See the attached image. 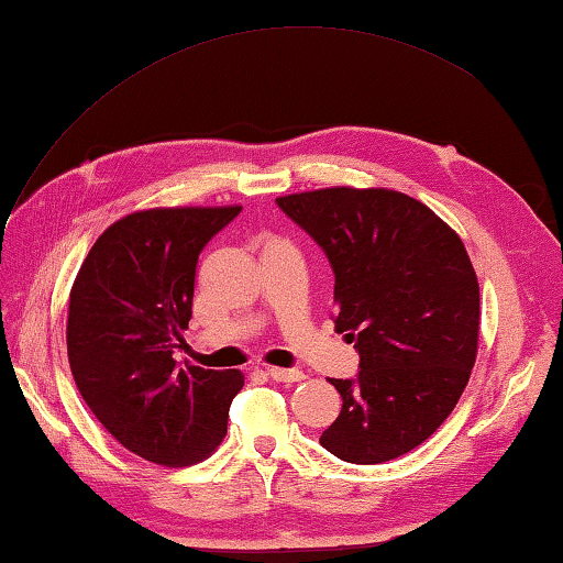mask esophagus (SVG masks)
I'll list each match as a JSON object with an SVG mask.
<instances>
[{
    "label": "esophagus",
    "mask_w": 563,
    "mask_h": 563,
    "mask_svg": "<svg viewBox=\"0 0 563 563\" xmlns=\"http://www.w3.org/2000/svg\"><path fill=\"white\" fill-rule=\"evenodd\" d=\"M268 377L275 382H302V369H285V367H268Z\"/></svg>",
    "instance_id": "1"
}]
</instances>
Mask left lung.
Listing matches in <instances>:
<instances>
[{
  "mask_svg": "<svg viewBox=\"0 0 563 563\" xmlns=\"http://www.w3.org/2000/svg\"><path fill=\"white\" fill-rule=\"evenodd\" d=\"M324 249L336 331L361 369L331 379L343 406L319 442L353 464L397 460L457 406L479 351V280L457 232L389 188L333 186L275 198Z\"/></svg>",
  "mask_w": 563,
  "mask_h": 563,
  "instance_id": "1",
  "label": "left lung"
}]
</instances>
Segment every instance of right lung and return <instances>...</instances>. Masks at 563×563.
<instances>
[{
  "label": "right lung",
  "mask_w": 563,
  "mask_h": 563,
  "mask_svg": "<svg viewBox=\"0 0 563 563\" xmlns=\"http://www.w3.org/2000/svg\"><path fill=\"white\" fill-rule=\"evenodd\" d=\"M242 206L152 208L113 222L69 292L67 357L81 399L137 457L188 466L227 435L239 369L178 365L198 254Z\"/></svg>",
  "instance_id": "obj_1"
}]
</instances>
